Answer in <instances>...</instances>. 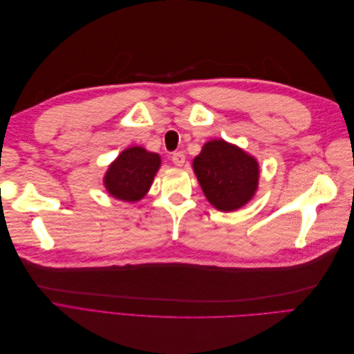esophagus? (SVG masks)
I'll list each match as a JSON object with an SVG mask.
<instances>
[{"instance_id":"1","label":"esophagus","mask_w":354,"mask_h":354,"mask_svg":"<svg viewBox=\"0 0 354 354\" xmlns=\"http://www.w3.org/2000/svg\"><path fill=\"white\" fill-rule=\"evenodd\" d=\"M171 160H173V162H174L177 167H181V165L185 164L186 156H185L183 152H174L173 156H171Z\"/></svg>"}]
</instances>
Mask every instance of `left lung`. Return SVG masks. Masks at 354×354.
Masks as SVG:
<instances>
[{
  "label": "left lung",
  "instance_id": "obj_1",
  "mask_svg": "<svg viewBox=\"0 0 354 354\" xmlns=\"http://www.w3.org/2000/svg\"><path fill=\"white\" fill-rule=\"evenodd\" d=\"M194 169L207 199L220 211L238 209L248 202L259 185V164L242 149L223 140L203 146Z\"/></svg>",
  "mask_w": 354,
  "mask_h": 354
}]
</instances>
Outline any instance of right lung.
<instances>
[{
    "label": "right lung",
    "mask_w": 354,
    "mask_h": 354,
    "mask_svg": "<svg viewBox=\"0 0 354 354\" xmlns=\"http://www.w3.org/2000/svg\"><path fill=\"white\" fill-rule=\"evenodd\" d=\"M159 165L158 153L146 152L143 147H128L109 167L104 186L116 199L140 201L151 187Z\"/></svg>",
    "instance_id": "right-lung-1"
}]
</instances>
